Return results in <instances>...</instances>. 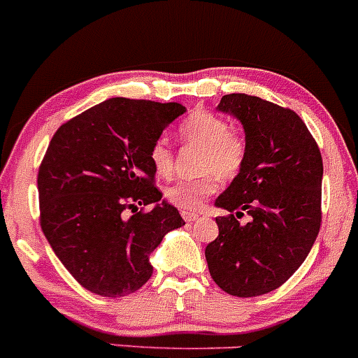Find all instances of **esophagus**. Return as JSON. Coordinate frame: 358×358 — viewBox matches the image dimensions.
Here are the masks:
<instances>
[{"instance_id": "esophagus-1", "label": "esophagus", "mask_w": 358, "mask_h": 358, "mask_svg": "<svg viewBox=\"0 0 358 358\" xmlns=\"http://www.w3.org/2000/svg\"><path fill=\"white\" fill-rule=\"evenodd\" d=\"M182 218L186 222H194V220H198L199 218V213H193V211H182Z\"/></svg>"}]
</instances>
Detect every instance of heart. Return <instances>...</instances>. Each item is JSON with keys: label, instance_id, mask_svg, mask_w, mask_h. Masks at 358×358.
<instances>
[{"label": "heart", "instance_id": "heart-1", "mask_svg": "<svg viewBox=\"0 0 358 358\" xmlns=\"http://www.w3.org/2000/svg\"><path fill=\"white\" fill-rule=\"evenodd\" d=\"M182 141L201 147L198 167L205 171L198 178L180 179L165 189V198L179 208L196 210L217 191V174L230 179L239 174L244 165L245 138L241 131L230 129L227 119L208 110L191 114L179 126ZM150 162L159 176H169L174 169V152L167 138L160 136L150 147Z\"/></svg>", "mask_w": 358, "mask_h": 358}]
</instances>
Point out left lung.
Segmentation results:
<instances>
[{"instance_id": "left-lung-1", "label": "left lung", "mask_w": 358, "mask_h": 358, "mask_svg": "<svg viewBox=\"0 0 358 358\" xmlns=\"http://www.w3.org/2000/svg\"><path fill=\"white\" fill-rule=\"evenodd\" d=\"M241 121L245 160L215 206L218 237L205 249L213 282L237 297L268 294L303 263L321 227L322 159L294 110L255 95L229 94L217 107ZM236 213L234 214L233 211ZM252 217L242 226L237 217Z\"/></svg>"}]
</instances>
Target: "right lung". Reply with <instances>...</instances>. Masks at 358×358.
Masks as SVG:
<instances>
[{
    "mask_svg": "<svg viewBox=\"0 0 358 358\" xmlns=\"http://www.w3.org/2000/svg\"><path fill=\"white\" fill-rule=\"evenodd\" d=\"M184 113L178 102L114 97L52 136L37 176L41 227L64 268L92 294L124 297L143 287L153 249L184 225L153 186L150 162L153 141ZM138 204L154 208L138 212Z\"/></svg>",
    "mask_w": 358,
    "mask_h": 358,
    "instance_id": "1",
    "label": "right lung"
}]
</instances>
